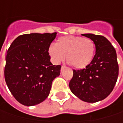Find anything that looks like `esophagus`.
Segmentation results:
<instances>
[{"label": "esophagus", "instance_id": "1", "mask_svg": "<svg viewBox=\"0 0 123 123\" xmlns=\"http://www.w3.org/2000/svg\"><path fill=\"white\" fill-rule=\"evenodd\" d=\"M64 68H65V66H62V68H61V72L62 71V70H63Z\"/></svg>", "mask_w": 123, "mask_h": 123}]
</instances>
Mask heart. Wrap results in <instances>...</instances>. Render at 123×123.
Here are the masks:
<instances>
[{
  "instance_id": "heart-1",
  "label": "heart",
  "mask_w": 123,
  "mask_h": 123,
  "mask_svg": "<svg viewBox=\"0 0 123 123\" xmlns=\"http://www.w3.org/2000/svg\"><path fill=\"white\" fill-rule=\"evenodd\" d=\"M48 52L52 61L55 64L64 61L66 56L69 64L74 68L82 69L92 62L95 46L90 38L64 36L57 40L56 44L50 45Z\"/></svg>"
}]
</instances>
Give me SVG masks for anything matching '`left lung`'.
Here are the masks:
<instances>
[{
	"label": "left lung",
	"instance_id": "1",
	"mask_svg": "<svg viewBox=\"0 0 123 123\" xmlns=\"http://www.w3.org/2000/svg\"><path fill=\"white\" fill-rule=\"evenodd\" d=\"M92 40L96 53L86 68L73 70L69 83L71 92L81 101L96 103L110 95L118 76V64L115 49L104 36L92 33L81 34Z\"/></svg>",
	"mask_w": 123,
	"mask_h": 123
}]
</instances>
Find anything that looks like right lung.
I'll return each instance as SVG.
<instances>
[{
  "mask_svg": "<svg viewBox=\"0 0 123 123\" xmlns=\"http://www.w3.org/2000/svg\"><path fill=\"white\" fill-rule=\"evenodd\" d=\"M57 33L18 36L7 50L5 79L12 95L26 106L36 105L49 95L61 66L50 62L48 49Z\"/></svg>",
  "mask_w": 123,
  "mask_h": 123,
  "instance_id": "add662e5",
  "label": "right lung"
}]
</instances>
